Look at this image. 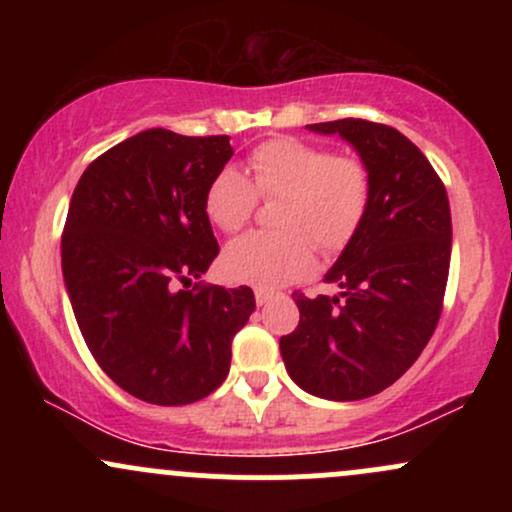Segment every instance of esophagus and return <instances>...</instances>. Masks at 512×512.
<instances>
[{
  "instance_id": "obj_1",
  "label": "esophagus",
  "mask_w": 512,
  "mask_h": 512,
  "mask_svg": "<svg viewBox=\"0 0 512 512\" xmlns=\"http://www.w3.org/2000/svg\"><path fill=\"white\" fill-rule=\"evenodd\" d=\"M274 298V291L269 289H255V301L257 305H267Z\"/></svg>"
}]
</instances>
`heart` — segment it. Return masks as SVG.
<instances>
[{
    "instance_id": "obj_1",
    "label": "heart",
    "mask_w": 512,
    "mask_h": 512,
    "mask_svg": "<svg viewBox=\"0 0 512 512\" xmlns=\"http://www.w3.org/2000/svg\"><path fill=\"white\" fill-rule=\"evenodd\" d=\"M250 178L221 168L204 195L209 221L238 233L262 199L281 197L274 211L279 231H255L223 252V274L240 284L274 289L310 272L313 245L322 255L346 250L361 231L373 197V178L358 156L334 154L296 137H274L248 156Z\"/></svg>"
}]
</instances>
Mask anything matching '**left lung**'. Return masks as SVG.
Segmentation results:
<instances>
[{
  "mask_svg": "<svg viewBox=\"0 0 512 512\" xmlns=\"http://www.w3.org/2000/svg\"><path fill=\"white\" fill-rule=\"evenodd\" d=\"M308 129L354 146L373 197L361 231L325 276L342 293H293L301 320L281 337V358L305 392L354 402L402 378L436 330L450 272V202L428 158L395 127L346 117Z\"/></svg>",
  "mask_w": 512,
  "mask_h": 512,
  "instance_id": "left-lung-1",
  "label": "left lung"
}]
</instances>
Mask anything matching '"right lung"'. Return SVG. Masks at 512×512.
<instances>
[{"label": "right lung", "mask_w": 512, "mask_h": 512, "mask_svg": "<svg viewBox=\"0 0 512 512\" xmlns=\"http://www.w3.org/2000/svg\"><path fill=\"white\" fill-rule=\"evenodd\" d=\"M228 139L146 129L98 156L69 202L62 272L79 330L105 375L149 404L211 395L255 310L250 286L187 291L219 255L204 195Z\"/></svg>", "instance_id": "obj_1"}]
</instances>
